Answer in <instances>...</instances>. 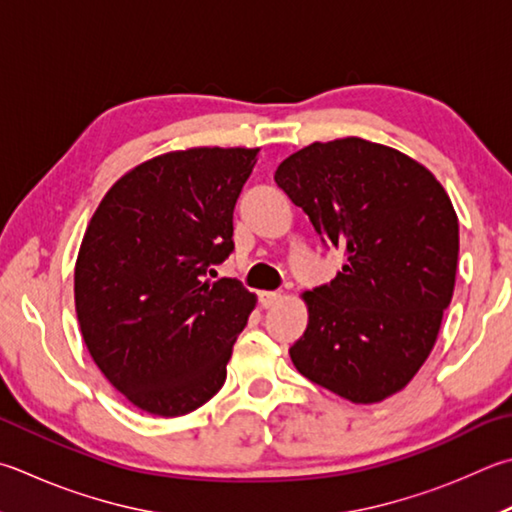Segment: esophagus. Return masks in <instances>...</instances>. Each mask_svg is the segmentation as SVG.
I'll list each match as a JSON object with an SVG mask.
<instances>
[{
	"mask_svg": "<svg viewBox=\"0 0 512 512\" xmlns=\"http://www.w3.org/2000/svg\"><path fill=\"white\" fill-rule=\"evenodd\" d=\"M259 304L264 306V309H271V306H275L277 302L282 300V293H277V291H259Z\"/></svg>",
	"mask_w": 512,
	"mask_h": 512,
	"instance_id": "34e87169",
	"label": "esophagus"
}]
</instances>
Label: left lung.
<instances>
[{
  "label": "left lung",
  "mask_w": 512,
  "mask_h": 512,
  "mask_svg": "<svg viewBox=\"0 0 512 512\" xmlns=\"http://www.w3.org/2000/svg\"><path fill=\"white\" fill-rule=\"evenodd\" d=\"M275 183L347 264L304 291L309 324L288 349L311 383L351 403H380L430 356L454 291L459 219L425 165L358 136L311 143Z\"/></svg>",
  "instance_id": "left-lung-1"
}]
</instances>
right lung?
Masks as SVG:
<instances>
[{
	"label": "right lung",
	"instance_id": "obj_1",
	"mask_svg": "<svg viewBox=\"0 0 512 512\" xmlns=\"http://www.w3.org/2000/svg\"><path fill=\"white\" fill-rule=\"evenodd\" d=\"M257 154L154 156L111 185L82 237L73 275L82 338L109 383L147 414H188L226 383L257 297L206 275L235 248L232 212Z\"/></svg>",
	"mask_w": 512,
	"mask_h": 512
}]
</instances>
